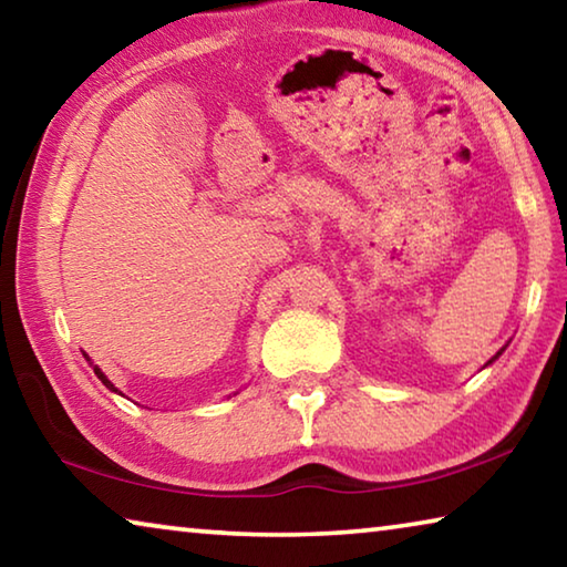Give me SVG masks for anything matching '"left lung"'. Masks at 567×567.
<instances>
[{
	"mask_svg": "<svg viewBox=\"0 0 567 567\" xmlns=\"http://www.w3.org/2000/svg\"><path fill=\"white\" fill-rule=\"evenodd\" d=\"M503 350H505V348H503ZM503 350H501V352H497V354H495V358H501V354H503ZM495 358H493V360H495ZM493 360H491V362H493Z\"/></svg>",
	"mask_w": 567,
	"mask_h": 567,
	"instance_id": "obj_1",
	"label": "left lung"
}]
</instances>
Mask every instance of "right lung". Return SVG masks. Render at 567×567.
<instances>
[{
    "instance_id": "1",
    "label": "right lung",
    "mask_w": 567,
    "mask_h": 567,
    "mask_svg": "<svg viewBox=\"0 0 567 567\" xmlns=\"http://www.w3.org/2000/svg\"><path fill=\"white\" fill-rule=\"evenodd\" d=\"M94 375H97V378H100V380H102V382H104V385H107V388H110V390H114V385H112V382H110V380H107V378H104V372H102V370H100V368H94ZM114 392H117V390H114Z\"/></svg>"
}]
</instances>
